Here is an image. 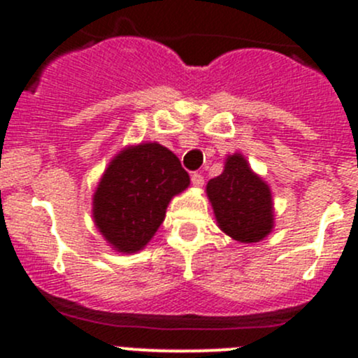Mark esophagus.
<instances>
[{"mask_svg": "<svg viewBox=\"0 0 358 358\" xmlns=\"http://www.w3.org/2000/svg\"><path fill=\"white\" fill-rule=\"evenodd\" d=\"M190 180H192V185L194 187H202V185H204V176H202L201 173H192Z\"/></svg>", "mask_w": 358, "mask_h": 358, "instance_id": "obj_1", "label": "esophagus"}]
</instances>
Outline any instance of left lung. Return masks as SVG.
Here are the masks:
<instances>
[{"mask_svg":"<svg viewBox=\"0 0 358 358\" xmlns=\"http://www.w3.org/2000/svg\"><path fill=\"white\" fill-rule=\"evenodd\" d=\"M206 194L218 227L234 241L258 243L272 232V192L243 154L227 157L223 173L209 180Z\"/></svg>","mask_w":358,"mask_h":358,"instance_id":"8db88e82","label":"left lung"}]
</instances>
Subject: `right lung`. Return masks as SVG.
Listing matches in <instances>:
<instances>
[{
  "mask_svg": "<svg viewBox=\"0 0 358 358\" xmlns=\"http://www.w3.org/2000/svg\"><path fill=\"white\" fill-rule=\"evenodd\" d=\"M190 185L180 159L161 143L126 147L107 166L93 194V220L119 252L147 246L173 196Z\"/></svg>",
  "mask_w": 358,
  "mask_h": 358,
  "instance_id": "obj_1",
  "label": "right lung"
}]
</instances>
